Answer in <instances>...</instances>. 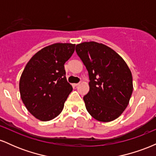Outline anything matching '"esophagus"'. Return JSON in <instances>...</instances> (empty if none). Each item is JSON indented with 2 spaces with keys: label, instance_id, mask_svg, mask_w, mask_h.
Returning <instances> with one entry per match:
<instances>
[{
  "label": "esophagus",
  "instance_id": "esophagus-1",
  "mask_svg": "<svg viewBox=\"0 0 156 156\" xmlns=\"http://www.w3.org/2000/svg\"><path fill=\"white\" fill-rule=\"evenodd\" d=\"M80 84V83H73V86H74V87H78V85H79Z\"/></svg>",
  "mask_w": 156,
  "mask_h": 156
}]
</instances>
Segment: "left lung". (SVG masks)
<instances>
[{
	"mask_svg": "<svg viewBox=\"0 0 156 156\" xmlns=\"http://www.w3.org/2000/svg\"><path fill=\"white\" fill-rule=\"evenodd\" d=\"M76 51L88 71L89 91L83 97L86 108L100 122L121 115L133 92V78L123 58L108 46L95 42L77 44Z\"/></svg>",
	"mask_w": 156,
	"mask_h": 156,
	"instance_id": "left-lung-1",
	"label": "left lung"
}]
</instances>
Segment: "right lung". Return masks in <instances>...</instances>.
I'll return each instance as SVG.
<instances>
[{
    "mask_svg": "<svg viewBox=\"0 0 156 156\" xmlns=\"http://www.w3.org/2000/svg\"><path fill=\"white\" fill-rule=\"evenodd\" d=\"M75 46L55 43L42 48L29 60L21 75V99L28 112L39 120L56 117L72 92L64 65L74 53Z\"/></svg>",
    "mask_w": 156,
    "mask_h": 156,
    "instance_id": "right-lung-1",
    "label": "right lung"
}]
</instances>
